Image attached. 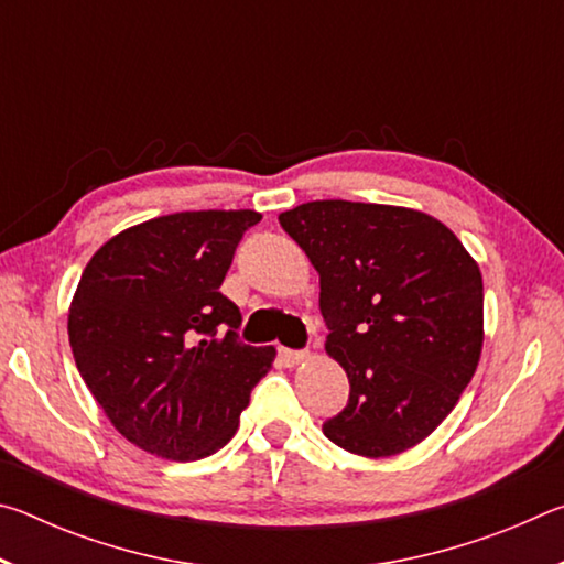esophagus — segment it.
<instances>
[{
	"instance_id": "obj_1",
	"label": "esophagus",
	"mask_w": 564,
	"mask_h": 564,
	"mask_svg": "<svg viewBox=\"0 0 564 564\" xmlns=\"http://www.w3.org/2000/svg\"><path fill=\"white\" fill-rule=\"evenodd\" d=\"M279 356H281V360L289 368L301 366L303 360H308V352H305V350H291V348H279Z\"/></svg>"
}]
</instances>
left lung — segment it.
I'll use <instances>...</instances> for the list:
<instances>
[{"label":"left lung","instance_id":"obj_1","mask_svg":"<svg viewBox=\"0 0 564 564\" xmlns=\"http://www.w3.org/2000/svg\"><path fill=\"white\" fill-rule=\"evenodd\" d=\"M279 221L321 275L326 352L350 383L323 435L360 457L423 443L480 362V265L443 221L405 206L330 198Z\"/></svg>","mask_w":564,"mask_h":564}]
</instances>
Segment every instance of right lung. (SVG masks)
Masks as SVG:
<instances>
[{"mask_svg": "<svg viewBox=\"0 0 564 564\" xmlns=\"http://www.w3.org/2000/svg\"><path fill=\"white\" fill-rule=\"evenodd\" d=\"M259 212H181L111 236L69 303V346L109 423L141 451L202 460L231 441L275 348L241 346L218 291ZM229 330L224 334L223 328Z\"/></svg>", "mask_w": 564, "mask_h": 564, "instance_id": "obj_1", "label": "right lung"}]
</instances>
